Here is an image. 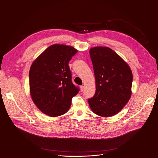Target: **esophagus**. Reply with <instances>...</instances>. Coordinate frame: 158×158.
Wrapping results in <instances>:
<instances>
[{
	"mask_svg": "<svg viewBox=\"0 0 158 158\" xmlns=\"http://www.w3.org/2000/svg\"><path fill=\"white\" fill-rule=\"evenodd\" d=\"M80 89H81V91L82 92L83 90H84V85H81V87H80Z\"/></svg>",
	"mask_w": 158,
	"mask_h": 158,
	"instance_id": "1",
	"label": "esophagus"
}]
</instances>
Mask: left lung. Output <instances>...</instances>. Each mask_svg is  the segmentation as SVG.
Instances as JSON below:
<instances>
[{
    "instance_id": "obj_1",
    "label": "left lung",
    "mask_w": 158,
    "mask_h": 158,
    "mask_svg": "<svg viewBox=\"0 0 158 158\" xmlns=\"http://www.w3.org/2000/svg\"><path fill=\"white\" fill-rule=\"evenodd\" d=\"M95 79V94L88 100L92 111L103 117L117 114L131 95L133 74L117 53L106 46L90 49Z\"/></svg>"
}]
</instances>
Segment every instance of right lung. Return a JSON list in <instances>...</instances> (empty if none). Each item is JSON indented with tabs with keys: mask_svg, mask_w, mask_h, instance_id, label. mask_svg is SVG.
Instances as JSON below:
<instances>
[{
	"mask_svg": "<svg viewBox=\"0 0 158 158\" xmlns=\"http://www.w3.org/2000/svg\"><path fill=\"white\" fill-rule=\"evenodd\" d=\"M77 50L71 46L51 45L33 62L29 72L30 93L37 108L49 117H59L69 109L79 92L73 84L68 65Z\"/></svg>",
	"mask_w": 158,
	"mask_h": 158,
	"instance_id": "obj_1",
	"label": "right lung"
}]
</instances>
